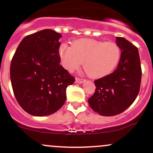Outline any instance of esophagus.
<instances>
[{
    "label": "esophagus",
    "mask_w": 153,
    "mask_h": 153,
    "mask_svg": "<svg viewBox=\"0 0 153 153\" xmlns=\"http://www.w3.org/2000/svg\"><path fill=\"white\" fill-rule=\"evenodd\" d=\"M85 81V80H84V79H81V78H75V82H78V83H83Z\"/></svg>",
    "instance_id": "34e87169"
}]
</instances>
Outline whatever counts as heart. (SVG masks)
I'll use <instances>...</instances> for the list:
<instances>
[{"label":"heart","instance_id":"b5f03b06","mask_svg":"<svg viewBox=\"0 0 153 153\" xmlns=\"http://www.w3.org/2000/svg\"><path fill=\"white\" fill-rule=\"evenodd\" d=\"M59 55L63 67L72 72L83 62L84 68L92 78L104 77L113 71L118 64L121 50L114 42H103L92 39H80L69 47L62 44Z\"/></svg>","mask_w":153,"mask_h":153}]
</instances>
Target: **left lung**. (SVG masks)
<instances>
[{
	"label": "left lung",
	"mask_w": 153,
	"mask_h": 153,
	"mask_svg": "<svg viewBox=\"0 0 153 153\" xmlns=\"http://www.w3.org/2000/svg\"><path fill=\"white\" fill-rule=\"evenodd\" d=\"M121 57L111 74L94 81L96 88L88 100L94 111L110 117L121 114L136 99L141 82L142 71L138 49L123 37H116Z\"/></svg>",
	"instance_id": "1"
}]
</instances>
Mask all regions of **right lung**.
Masks as SVG:
<instances>
[{
	"instance_id": "add662e5",
	"label": "right lung",
	"mask_w": 153,
	"mask_h": 153,
	"mask_svg": "<svg viewBox=\"0 0 153 153\" xmlns=\"http://www.w3.org/2000/svg\"><path fill=\"white\" fill-rule=\"evenodd\" d=\"M62 35L44 29L26 36L10 63V76L17 101L29 114L50 115L66 100V88L75 78L59 65Z\"/></svg>"
}]
</instances>
